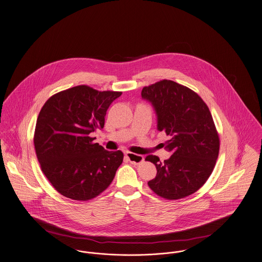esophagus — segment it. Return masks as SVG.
Segmentation results:
<instances>
[{"mask_svg":"<svg viewBox=\"0 0 262 262\" xmlns=\"http://www.w3.org/2000/svg\"><path fill=\"white\" fill-rule=\"evenodd\" d=\"M126 158L129 160V162L131 164H134V165H139L144 161L143 156L136 155V154H133V152H129V151L126 152Z\"/></svg>","mask_w":262,"mask_h":262,"instance_id":"1","label":"esophagus"}]
</instances>
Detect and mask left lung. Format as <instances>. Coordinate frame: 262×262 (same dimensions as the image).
<instances>
[{
	"label": "left lung",
	"instance_id": "8db88e82",
	"mask_svg": "<svg viewBox=\"0 0 262 262\" xmlns=\"http://www.w3.org/2000/svg\"><path fill=\"white\" fill-rule=\"evenodd\" d=\"M141 96L156 112L158 130L169 136L164 146L172 154L164 162L157 156L146 157L157 167L150 188L168 200L191 195L209 179L219 155L211 112L196 93L169 80L143 88Z\"/></svg>",
	"mask_w": 262,
	"mask_h": 262
}]
</instances>
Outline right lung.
<instances>
[{
	"label": "right lung",
	"mask_w": 262,
	"mask_h": 262,
	"mask_svg": "<svg viewBox=\"0 0 262 262\" xmlns=\"http://www.w3.org/2000/svg\"><path fill=\"white\" fill-rule=\"evenodd\" d=\"M120 92H98L78 85L50 97L39 112L34 147L42 171L56 190L85 201L104 191L123 162L121 151H106L91 133Z\"/></svg>",
	"instance_id": "obj_1"
}]
</instances>
